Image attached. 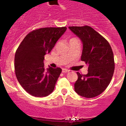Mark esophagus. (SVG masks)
I'll list each match as a JSON object with an SVG mask.
<instances>
[{
    "instance_id": "1",
    "label": "esophagus",
    "mask_w": 126,
    "mask_h": 126,
    "mask_svg": "<svg viewBox=\"0 0 126 126\" xmlns=\"http://www.w3.org/2000/svg\"><path fill=\"white\" fill-rule=\"evenodd\" d=\"M68 72H69V70H67V69L63 68V70H62V73H68Z\"/></svg>"
}]
</instances>
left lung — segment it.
Wrapping results in <instances>:
<instances>
[{"label": "left lung", "mask_w": 126, "mask_h": 126, "mask_svg": "<svg viewBox=\"0 0 126 126\" xmlns=\"http://www.w3.org/2000/svg\"><path fill=\"white\" fill-rule=\"evenodd\" d=\"M68 28L81 41V60L88 66L86 75L77 73L75 91L83 97H96L106 89L113 76L114 60L112 48L108 41L90 26Z\"/></svg>", "instance_id": "obj_1"}]
</instances>
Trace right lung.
Returning a JSON list of instances; mask_svg holds the SVG:
<instances>
[{"label":"right lung","instance_id":"1","mask_svg":"<svg viewBox=\"0 0 126 126\" xmlns=\"http://www.w3.org/2000/svg\"><path fill=\"white\" fill-rule=\"evenodd\" d=\"M66 27H47L29 33L15 55V71L17 80L28 93L45 97L53 91L62 73L60 68H44L45 55L48 54Z\"/></svg>","mask_w":126,"mask_h":126}]
</instances>
